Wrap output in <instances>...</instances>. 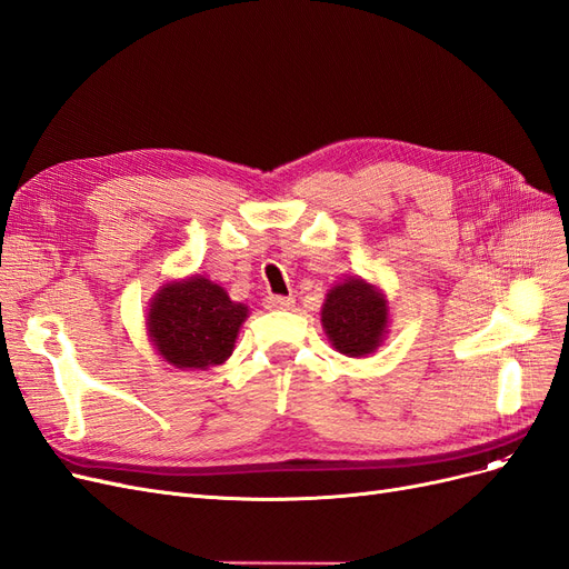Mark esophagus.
Masks as SVG:
<instances>
[{
    "label": "esophagus",
    "instance_id": "obj_1",
    "mask_svg": "<svg viewBox=\"0 0 569 569\" xmlns=\"http://www.w3.org/2000/svg\"><path fill=\"white\" fill-rule=\"evenodd\" d=\"M292 305H296V300H292L290 296H267L264 298L267 309H290Z\"/></svg>",
    "mask_w": 569,
    "mask_h": 569
}]
</instances>
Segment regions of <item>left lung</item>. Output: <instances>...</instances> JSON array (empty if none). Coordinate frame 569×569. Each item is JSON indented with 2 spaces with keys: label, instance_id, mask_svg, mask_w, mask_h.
<instances>
[{
  "label": "left lung",
  "instance_id": "8db88e82",
  "mask_svg": "<svg viewBox=\"0 0 569 569\" xmlns=\"http://www.w3.org/2000/svg\"><path fill=\"white\" fill-rule=\"evenodd\" d=\"M321 321L338 352L347 357L371 355L388 326V305L373 286L347 281L328 292Z\"/></svg>",
  "mask_w": 569,
  "mask_h": 569
}]
</instances>
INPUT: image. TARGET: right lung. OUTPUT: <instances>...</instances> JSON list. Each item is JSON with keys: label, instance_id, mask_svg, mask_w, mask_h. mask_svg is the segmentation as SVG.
<instances>
[{"label": "right lung", "instance_id": "1", "mask_svg": "<svg viewBox=\"0 0 569 569\" xmlns=\"http://www.w3.org/2000/svg\"><path fill=\"white\" fill-rule=\"evenodd\" d=\"M248 317V307L229 300L227 290L208 279L164 286L149 311V333L177 369H208L224 363Z\"/></svg>", "mask_w": 569, "mask_h": 569}]
</instances>
